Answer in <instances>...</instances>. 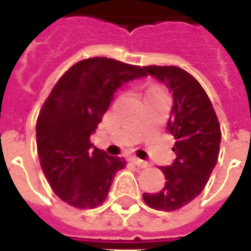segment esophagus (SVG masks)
Listing matches in <instances>:
<instances>
[{
  "label": "esophagus",
  "mask_w": 251,
  "mask_h": 251,
  "mask_svg": "<svg viewBox=\"0 0 251 251\" xmlns=\"http://www.w3.org/2000/svg\"><path fill=\"white\" fill-rule=\"evenodd\" d=\"M130 161L133 162L134 165H137V167H140V168H147L149 167V162L144 160H140V158H137V157H132Z\"/></svg>",
  "instance_id": "esophagus-1"
}]
</instances>
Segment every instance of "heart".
Returning <instances> with one entry per match:
<instances>
[{
	"label": "heart",
	"mask_w": 251,
	"mask_h": 251,
	"mask_svg": "<svg viewBox=\"0 0 251 251\" xmlns=\"http://www.w3.org/2000/svg\"><path fill=\"white\" fill-rule=\"evenodd\" d=\"M151 91H157V89H151V90L149 91V93H151Z\"/></svg>",
	"instance_id": "b5f03b06"
}]
</instances>
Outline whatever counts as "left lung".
Listing matches in <instances>:
<instances>
[{
	"label": "left lung",
	"instance_id": "8db88e82",
	"mask_svg": "<svg viewBox=\"0 0 251 251\" xmlns=\"http://www.w3.org/2000/svg\"><path fill=\"white\" fill-rule=\"evenodd\" d=\"M146 75L164 83L174 97L168 119L169 133L175 137L176 158L161 167L165 186L158 193H144L149 207L175 211L195 200L207 185L220 154L221 127L215 111L201 84L177 66H144Z\"/></svg>",
	"mask_w": 251,
	"mask_h": 251
}]
</instances>
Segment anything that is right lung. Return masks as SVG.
Returning <instances> with one entry per match:
<instances>
[{"mask_svg": "<svg viewBox=\"0 0 251 251\" xmlns=\"http://www.w3.org/2000/svg\"><path fill=\"white\" fill-rule=\"evenodd\" d=\"M144 68L96 56L71 66L58 80L36 124L40 165L61 200L76 208L104 203L124 157H111L90 142L114 94L144 77Z\"/></svg>", "mask_w": 251, "mask_h": 251, "instance_id": "right-lung-1", "label": "right lung"}]
</instances>
